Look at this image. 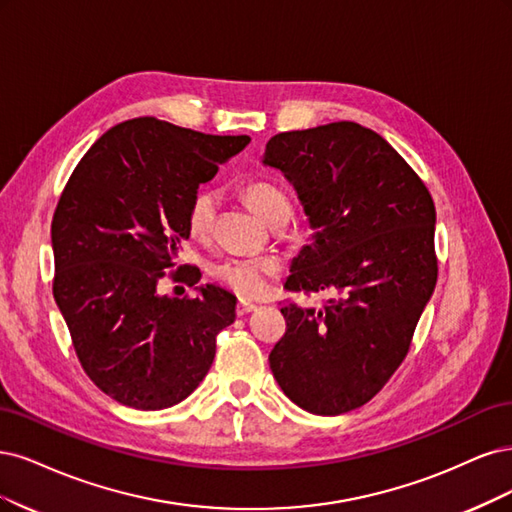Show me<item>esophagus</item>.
<instances>
[{"instance_id":"34e87169","label":"esophagus","mask_w":512,"mask_h":512,"mask_svg":"<svg viewBox=\"0 0 512 512\" xmlns=\"http://www.w3.org/2000/svg\"><path fill=\"white\" fill-rule=\"evenodd\" d=\"M257 306L253 304V302H249V300H240L238 304H236V315L238 317H242V315H249V312H253Z\"/></svg>"}]
</instances>
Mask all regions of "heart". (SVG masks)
Listing matches in <instances>:
<instances>
[{"label": "heart", "mask_w": 512, "mask_h": 512, "mask_svg": "<svg viewBox=\"0 0 512 512\" xmlns=\"http://www.w3.org/2000/svg\"><path fill=\"white\" fill-rule=\"evenodd\" d=\"M244 202L253 208L259 219L268 225L287 223L291 217V200L283 187H278L272 180H249L242 187ZM214 219H217V195L210 189H197L187 202L185 208V227L187 234L197 240L206 242L212 236ZM280 270L276 257H227L212 266V276L223 287L234 291L242 298H253L266 289L268 280Z\"/></svg>", "instance_id": "b5f03b06"}]
</instances>
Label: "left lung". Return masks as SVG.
Segmentation results:
<instances>
[{"label": "left lung", "instance_id": "8db88e82", "mask_svg": "<svg viewBox=\"0 0 512 512\" xmlns=\"http://www.w3.org/2000/svg\"><path fill=\"white\" fill-rule=\"evenodd\" d=\"M263 163L293 183L315 229L285 289L329 293L321 310L280 308L287 329L270 368L300 408L342 415L408 355L438 278L434 200L385 138L353 121L276 134Z\"/></svg>", "mask_w": 512, "mask_h": 512}]
</instances>
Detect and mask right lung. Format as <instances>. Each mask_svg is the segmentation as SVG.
Instances as JSON below:
<instances>
[{
	"instance_id": "1",
	"label": "right lung",
	"mask_w": 512,
	"mask_h": 512,
	"mask_svg": "<svg viewBox=\"0 0 512 512\" xmlns=\"http://www.w3.org/2000/svg\"><path fill=\"white\" fill-rule=\"evenodd\" d=\"M249 140L131 119L89 148L61 191L53 295L82 370L119 404L159 410L185 400L236 319V298L221 287L168 298L157 285L200 280L195 266H176L187 202Z\"/></svg>"
}]
</instances>
